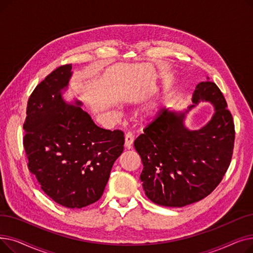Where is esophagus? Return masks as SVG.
I'll return each mask as SVG.
<instances>
[{
    "mask_svg": "<svg viewBox=\"0 0 253 253\" xmlns=\"http://www.w3.org/2000/svg\"><path fill=\"white\" fill-rule=\"evenodd\" d=\"M134 140V136L133 134L131 133V132H128V133L125 135V148L126 149H131L132 147V143H133Z\"/></svg>",
    "mask_w": 253,
    "mask_h": 253,
    "instance_id": "esophagus-1",
    "label": "esophagus"
}]
</instances>
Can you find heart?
Here are the masks:
<instances>
[{
  "mask_svg": "<svg viewBox=\"0 0 253 253\" xmlns=\"http://www.w3.org/2000/svg\"><path fill=\"white\" fill-rule=\"evenodd\" d=\"M158 109H159V105H158L157 103H154V104H152V105L150 106L151 113H156V112L158 111Z\"/></svg>",
  "mask_w": 253,
  "mask_h": 253,
  "instance_id": "obj_1",
  "label": "heart"
}]
</instances>
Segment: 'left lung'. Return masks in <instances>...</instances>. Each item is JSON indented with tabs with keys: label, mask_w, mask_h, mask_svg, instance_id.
Wrapping results in <instances>:
<instances>
[{
	"label": "left lung",
	"mask_w": 253,
	"mask_h": 253,
	"mask_svg": "<svg viewBox=\"0 0 253 253\" xmlns=\"http://www.w3.org/2000/svg\"><path fill=\"white\" fill-rule=\"evenodd\" d=\"M201 101L213 104L216 112L205 126L190 130L185 115ZM192 101L185 112L161 110L134 141L143 165L142 188L155 204L183 207L202 200L230 166L235 125L221 91L207 80L197 85Z\"/></svg>",
	"instance_id": "left-lung-1"
}]
</instances>
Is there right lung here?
<instances>
[{
	"instance_id": "add662e5",
	"label": "right lung",
	"mask_w": 253,
	"mask_h": 253,
	"mask_svg": "<svg viewBox=\"0 0 253 253\" xmlns=\"http://www.w3.org/2000/svg\"><path fill=\"white\" fill-rule=\"evenodd\" d=\"M72 64L49 74L31 94L23 124V147L30 171L43 192L66 208L98 201L112 167L124 149L121 130H105L83 111L66 103Z\"/></svg>"
}]
</instances>
